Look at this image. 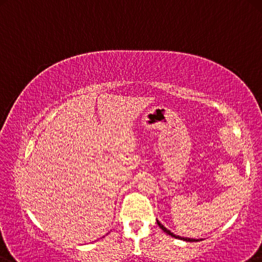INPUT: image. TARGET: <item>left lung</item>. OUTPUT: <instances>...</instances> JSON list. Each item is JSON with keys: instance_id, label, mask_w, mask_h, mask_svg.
Segmentation results:
<instances>
[{"instance_id": "obj_1", "label": "left lung", "mask_w": 262, "mask_h": 262, "mask_svg": "<svg viewBox=\"0 0 262 262\" xmlns=\"http://www.w3.org/2000/svg\"><path fill=\"white\" fill-rule=\"evenodd\" d=\"M157 224H159V226L162 228V230H163L165 233L167 234H169V235H171V236H173V238H178V239H181V240H185V242H197L196 239H191V238H182V236H178V235H175L172 233V232H170L169 230H167V228H165L163 225H162V224L160 223V222H157Z\"/></svg>"}]
</instances>
